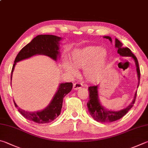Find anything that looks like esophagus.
<instances>
[{
    "label": "esophagus",
    "mask_w": 148,
    "mask_h": 148,
    "mask_svg": "<svg viewBox=\"0 0 148 148\" xmlns=\"http://www.w3.org/2000/svg\"><path fill=\"white\" fill-rule=\"evenodd\" d=\"M82 86L83 85H82V83H78V82H76V83H75L73 85V89L74 90H77V89H79V88H82Z\"/></svg>",
    "instance_id": "esophagus-1"
}]
</instances>
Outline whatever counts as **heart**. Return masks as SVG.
I'll return each mask as SVG.
<instances>
[{
	"label": "heart",
	"mask_w": 148,
	"mask_h": 148,
	"mask_svg": "<svg viewBox=\"0 0 148 148\" xmlns=\"http://www.w3.org/2000/svg\"><path fill=\"white\" fill-rule=\"evenodd\" d=\"M109 54L106 49L99 46H89L72 51L70 60L75 67L84 68L83 74L88 82H99L106 72L108 63ZM64 67L70 72H75L74 66L68 61Z\"/></svg>",
	"instance_id": "heart-1"
}]
</instances>
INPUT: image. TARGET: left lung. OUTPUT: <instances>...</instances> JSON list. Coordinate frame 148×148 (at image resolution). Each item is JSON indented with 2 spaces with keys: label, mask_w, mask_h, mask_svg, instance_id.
<instances>
[{
  "label": "left lung",
  "mask_w": 148,
  "mask_h": 148,
  "mask_svg": "<svg viewBox=\"0 0 148 148\" xmlns=\"http://www.w3.org/2000/svg\"><path fill=\"white\" fill-rule=\"evenodd\" d=\"M103 37L109 39L112 42V39L111 37L104 36ZM115 47L118 49L117 52L120 56H126V57H131L133 59L134 61H135L138 79L137 87H138L140 83V72L137 58L131 52L130 48L127 47H123L122 43L118 39H115ZM98 85L90 86V87H88V90H89V100H88V103H87L88 112H89L90 114L93 118V119L97 121V122H114V121L120 119L125 114H127V112L132 108V107L133 106V105L135 102L137 91H136L132 102L127 107L118 111H110V110L105 108L100 103L98 98Z\"/></svg>",
  "instance_id": "left-lung-1"
}]
</instances>
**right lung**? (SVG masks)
I'll return each mask as SVG.
<instances>
[{"label": "right lung", "instance_id": "obj_1", "mask_svg": "<svg viewBox=\"0 0 148 148\" xmlns=\"http://www.w3.org/2000/svg\"><path fill=\"white\" fill-rule=\"evenodd\" d=\"M61 39L62 38L60 37L53 35H39L32 39L30 42L21 50L16 56L12 70L11 82L16 63L18 61L37 54L47 56L54 61H57L58 58L60 56V45ZM72 88V83H60L57 92H56L49 105L46 107V108L39 111H26L18 107L14 100L13 101L15 107H17L18 112L25 119L38 123H50L54 120L60 114L63 106V98L71 92Z\"/></svg>", "mask_w": 148, "mask_h": 148}]
</instances>
